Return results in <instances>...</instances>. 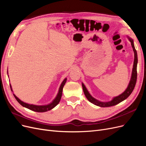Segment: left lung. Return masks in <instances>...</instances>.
I'll return each instance as SVG.
<instances>
[{
  "mask_svg": "<svg viewBox=\"0 0 146 146\" xmlns=\"http://www.w3.org/2000/svg\"><path fill=\"white\" fill-rule=\"evenodd\" d=\"M128 38H129V41L131 42V45L132 48H133V50L134 52V54H135L133 70H132L131 77V80L130 81L129 86H128L126 90L123 92L122 94H121L120 96H119L117 97H116V98H114L111 101L108 102H101L97 100L96 99L92 98V97L89 94V92H88L86 87L82 85L84 94H85L87 99L92 104H93L97 106H99V107H111V106L116 105L121 102L122 101L126 99L131 94L132 91H133V90H134V88L135 86L136 82V79H137V70L136 69H137V63H138V56H137V52L134 46L133 40L129 37H128Z\"/></svg>",
  "mask_w": 146,
  "mask_h": 146,
  "instance_id": "1",
  "label": "left lung"
}]
</instances>
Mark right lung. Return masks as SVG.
<instances>
[{
    "instance_id": "1",
    "label": "right lung",
    "mask_w": 146,
    "mask_h": 146,
    "mask_svg": "<svg viewBox=\"0 0 146 146\" xmlns=\"http://www.w3.org/2000/svg\"><path fill=\"white\" fill-rule=\"evenodd\" d=\"M66 80H64L61 85L60 86V90H59V92L58 95H57L56 98H55V99L50 104L47 105H44V106H37V105H30L28 104H26L23 102V101H21L20 99H19L18 98H17L16 96V99L17 100V102L22 105L24 107H26L27 108H29L30 110H32V111H36V112H46L47 111H49V110H52V108H54L55 106H56L58 104V103L60 102L61 96H62V92H63V89L64 85H65Z\"/></svg>"
}]
</instances>
